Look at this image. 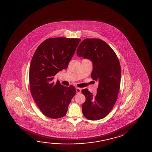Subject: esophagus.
<instances>
[{"mask_svg":"<svg viewBox=\"0 0 152 152\" xmlns=\"http://www.w3.org/2000/svg\"><path fill=\"white\" fill-rule=\"evenodd\" d=\"M76 93H77V94H80V93L81 92V88L78 87L76 88Z\"/></svg>","mask_w":152,"mask_h":152,"instance_id":"esophagus-1","label":"esophagus"}]
</instances>
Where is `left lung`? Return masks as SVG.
<instances>
[{
	"label": "left lung",
	"mask_w": 152,
	"mask_h": 152,
	"mask_svg": "<svg viewBox=\"0 0 152 152\" xmlns=\"http://www.w3.org/2000/svg\"><path fill=\"white\" fill-rule=\"evenodd\" d=\"M77 55L92 61L91 77L99 81L95 95L88 89L81 91L86 97L82 105L83 115L91 121L103 118L112 110L118 98L121 78L118 57L108 44L98 38L83 40L78 47Z\"/></svg>",
	"instance_id": "obj_1"
}]
</instances>
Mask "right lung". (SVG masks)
<instances>
[{
    "label": "right lung",
    "mask_w": 152,
    "mask_h": 152,
    "mask_svg": "<svg viewBox=\"0 0 152 152\" xmlns=\"http://www.w3.org/2000/svg\"><path fill=\"white\" fill-rule=\"evenodd\" d=\"M81 39L50 38L40 44L31 58L29 67L30 90L43 114L51 118L65 116L72 99L76 94L73 86L69 87L54 83V76L67 68Z\"/></svg>",
    "instance_id": "1"
}]
</instances>
